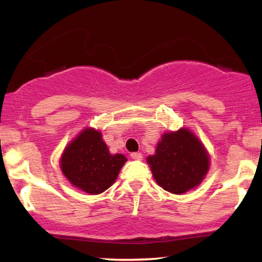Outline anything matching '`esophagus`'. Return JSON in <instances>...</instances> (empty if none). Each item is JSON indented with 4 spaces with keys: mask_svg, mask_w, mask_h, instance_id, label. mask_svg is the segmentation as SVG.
<instances>
[{
    "mask_svg": "<svg viewBox=\"0 0 262 262\" xmlns=\"http://www.w3.org/2000/svg\"><path fill=\"white\" fill-rule=\"evenodd\" d=\"M130 156H132V159H134V160H141V159H143L141 152H132Z\"/></svg>",
    "mask_w": 262,
    "mask_h": 262,
    "instance_id": "34e87169",
    "label": "esophagus"
}]
</instances>
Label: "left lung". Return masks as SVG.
Here are the masks:
<instances>
[{"label": "left lung", "instance_id": "left-lung-1", "mask_svg": "<svg viewBox=\"0 0 262 262\" xmlns=\"http://www.w3.org/2000/svg\"><path fill=\"white\" fill-rule=\"evenodd\" d=\"M146 161L158 185L175 194L197 187L209 169L208 152L186 128L162 135L155 154Z\"/></svg>", "mask_w": 262, "mask_h": 262}]
</instances>
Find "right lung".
<instances>
[{
  "mask_svg": "<svg viewBox=\"0 0 262 262\" xmlns=\"http://www.w3.org/2000/svg\"><path fill=\"white\" fill-rule=\"evenodd\" d=\"M125 161L123 154H111L100 130L86 128L65 148L60 169L75 187L100 194L116 182Z\"/></svg>",
  "mask_w": 262,
  "mask_h": 262,
  "instance_id": "right-lung-1",
  "label": "right lung"
}]
</instances>
